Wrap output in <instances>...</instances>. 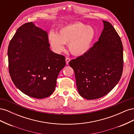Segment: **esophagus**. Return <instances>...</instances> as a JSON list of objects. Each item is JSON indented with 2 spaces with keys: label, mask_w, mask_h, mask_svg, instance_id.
I'll return each mask as SVG.
<instances>
[{
  "label": "esophagus",
  "mask_w": 134,
  "mask_h": 134,
  "mask_svg": "<svg viewBox=\"0 0 134 134\" xmlns=\"http://www.w3.org/2000/svg\"><path fill=\"white\" fill-rule=\"evenodd\" d=\"M65 61H66V65H68V64H69V62L70 61V59L69 58H66Z\"/></svg>",
  "instance_id": "esophagus-1"
}]
</instances>
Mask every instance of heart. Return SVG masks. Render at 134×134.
<instances>
[{"label":"heart","instance_id":"b5f03b06","mask_svg":"<svg viewBox=\"0 0 134 134\" xmlns=\"http://www.w3.org/2000/svg\"><path fill=\"white\" fill-rule=\"evenodd\" d=\"M96 35L93 27L76 22L61 28L58 34L50 32L48 39L52 49L56 53L63 51L65 44L69 43L71 53L81 56L90 50Z\"/></svg>","mask_w":134,"mask_h":134}]
</instances>
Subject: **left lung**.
<instances>
[{
    "label": "left lung",
    "mask_w": 134,
    "mask_h": 134,
    "mask_svg": "<svg viewBox=\"0 0 134 134\" xmlns=\"http://www.w3.org/2000/svg\"><path fill=\"white\" fill-rule=\"evenodd\" d=\"M103 30L98 39L86 54L69 63L73 69L79 94L87 99L107 94L122 75L123 46L110 23L102 21Z\"/></svg>",
    "instance_id": "left-lung-1"
}]
</instances>
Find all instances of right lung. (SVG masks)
<instances>
[{
	"instance_id": "1",
	"label": "right lung",
	"mask_w": 134,
	"mask_h": 134,
	"mask_svg": "<svg viewBox=\"0 0 134 134\" xmlns=\"http://www.w3.org/2000/svg\"><path fill=\"white\" fill-rule=\"evenodd\" d=\"M8 56L15 87L37 99L53 93L59 72L66 65L64 56L50 50L47 31L33 22L18 28L10 41Z\"/></svg>"
}]
</instances>
